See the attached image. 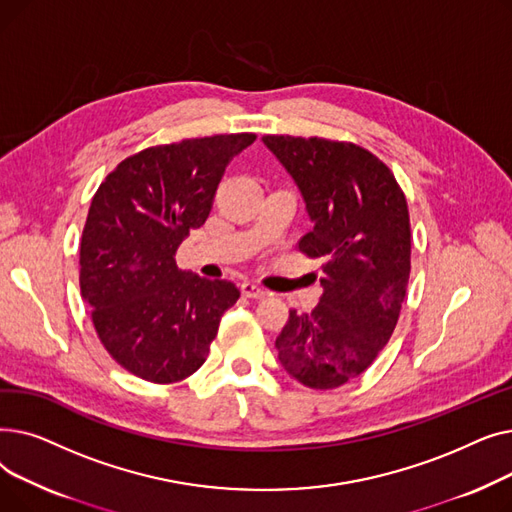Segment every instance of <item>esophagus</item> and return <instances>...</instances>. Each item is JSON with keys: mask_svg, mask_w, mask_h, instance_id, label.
<instances>
[{"mask_svg": "<svg viewBox=\"0 0 512 512\" xmlns=\"http://www.w3.org/2000/svg\"><path fill=\"white\" fill-rule=\"evenodd\" d=\"M240 292L245 294L247 299H263L265 294H267L261 286H257V284H253V282H242V284H240Z\"/></svg>", "mask_w": 512, "mask_h": 512, "instance_id": "1", "label": "esophagus"}]
</instances>
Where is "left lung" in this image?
Here are the masks:
<instances>
[{"instance_id":"left-lung-1","label":"left lung","mask_w":512,"mask_h":512,"mask_svg":"<svg viewBox=\"0 0 512 512\" xmlns=\"http://www.w3.org/2000/svg\"><path fill=\"white\" fill-rule=\"evenodd\" d=\"M297 182L313 222L299 251L321 261L324 294L290 311L276 338L294 380L332 390L361 375L388 344L411 274V222L390 168L367 149L328 139L265 134Z\"/></svg>"}]
</instances>
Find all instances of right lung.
Instances as JSON below:
<instances>
[{
	"label": "right lung",
	"instance_id": "add662e5",
	"mask_svg": "<svg viewBox=\"0 0 512 512\" xmlns=\"http://www.w3.org/2000/svg\"><path fill=\"white\" fill-rule=\"evenodd\" d=\"M255 139L238 132L149 147L97 188L80 238V294L105 351L141 380L193 375L240 297L228 280L178 270L174 257L205 224L232 157Z\"/></svg>",
	"mask_w": 512,
	"mask_h": 512
}]
</instances>
